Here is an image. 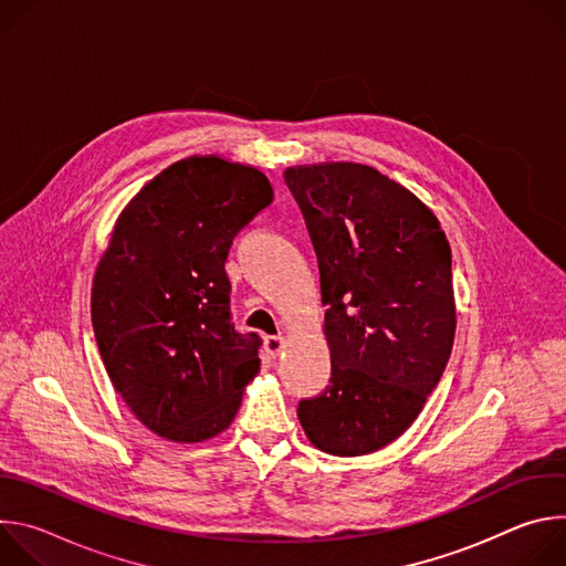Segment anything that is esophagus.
Segmentation results:
<instances>
[{
    "instance_id": "esophagus-1",
    "label": "esophagus",
    "mask_w": 566,
    "mask_h": 566,
    "mask_svg": "<svg viewBox=\"0 0 566 566\" xmlns=\"http://www.w3.org/2000/svg\"><path fill=\"white\" fill-rule=\"evenodd\" d=\"M264 349H266V354H269L271 358H277V356L282 354V349H284V338H280V336H269V338H264Z\"/></svg>"
}]
</instances>
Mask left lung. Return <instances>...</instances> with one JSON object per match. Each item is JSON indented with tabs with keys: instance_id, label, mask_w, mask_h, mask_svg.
<instances>
[{
	"instance_id": "1",
	"label": "left lung",
	"mask_w": 566,
	"mask_h": 566,
	"mask_svg": "<svg viewBox=\"0 0 566 566\" xmlns=\"http://www.w3.org/2000/svg\"><path fill=\"white\" fill-rule=\"evenodd\" d=\"M317 258L327 389L297 406L308 441L360 457L406 432L454 343L452 255L434 212L360 164L286 168Z\"/></svg>"
}]
</instances>
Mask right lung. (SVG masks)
<instances>
[{
  "label": "right lung",
  "instance_id": "right-lung-1",
  "mask_svg": "<svg viewBox=\"0 0 566 566\" xmlns=\"http://www.w3.org/2000/svg\"><path fill=\"white\" fill-rule=\"evenodd\" d=\"M271 201L258 168L188 156L143 186L114 226L92 286L94 336L114 389L158 437H217L260 371V336L230 322L223 264Z\"/></svg>",
  "mask_w": 566,
  "mask_h": 566
}]
</instances>
